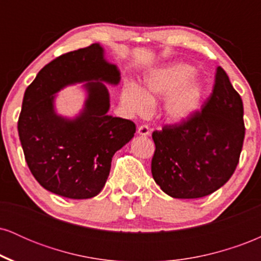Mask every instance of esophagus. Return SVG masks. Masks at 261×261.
Instances as JSON below:
<instances>
[{
  "instance_id": "esophagus-1",
  "label": "esophagus",
  "mask_w": 261,
  "mask_h": 261,
  "mask_svg": "<svg viewBox=\"0 0 261 261\" xmlns=\"http://www.w3.org/2000/svg\"><path fill=\"white\" fill-rule=\"evenodd\" d=\"M137 134L141 135V136H148L149 127L147 125H141V126L137 127Z\"/></svg>"
}]
</instances>
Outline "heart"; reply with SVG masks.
<instances>
[{
    "label": "heart",
    "mask_w": 261,
    "mask_h": 261,
    "mask_svg": "<svg viewBox=\"0 0 261 261\" xmlns=\"http://www.w3.org/2000/svg\"><path fill=\"white\" fill-rule=\"evenodd\" d=\"M190 66L174 65L148 74L141 89L127 83L121 91L122 106L135 115H147L157 98H165L164 115L169 120L184 122L199 110L203 97V86L199 80L191 79Z\"/></svg>",
    "instance_id": "1"
}]
</instances>
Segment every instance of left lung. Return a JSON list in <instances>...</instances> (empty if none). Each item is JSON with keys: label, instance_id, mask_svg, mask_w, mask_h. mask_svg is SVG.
I'll return each mask as SVG.
<instances>
[{"label": "left lung", "instance_id": "1", "mask_svg": "<svg viewBox=\"0 0 261 261\" xmlns=\"http://www.w3.org/2000/svg\"><path fill=\"white\" fill-rule=\"evenodd\" d=\"M244 135L243 101L220 66L201 112L152 134L154 181L175 199H197L215 193L234 173Z\"/></svg>", "mask_w": 261, "mask_h": 261}]
</instances>
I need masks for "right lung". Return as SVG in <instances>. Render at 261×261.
I'll return each mask as SVG.
<instances>
[{
  "instance_id": "1",
  "label": "right lung",
  "mask_w": 261,
  "mask_h": 261,
  "mask_svg": "<svg viewBox=\"0 0 261 261\" xmlns=\"http://www.w3.org/2000/svg\"><path fill=\"white\" fill-rule=\"evenodd\" d=\"M120 72L104 59L99 44L59 56L44 66L25 89L18 134L25 162L46 190L68 199L98 195L109 176L112 158L134 137L131 120L108 115L109 93L103 82L118 85ZM87 82L89 97L77 118L53 110L54 94Z\"/></svg>"
}]
</instances>
